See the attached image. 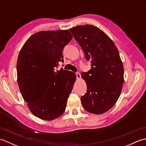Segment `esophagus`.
Instances as JSON below:
<instances>
[{"mask_svg":"<svg viewBox=\"0 0 146 146\" xmlns=\"http://www.w3.org/2000/svg\"><path fill=\"white\" fill-rule=\"evenodd\" d=\"M76 78L78 80L81 78V75H80V73L79 72L76 73Z\"/></svg>","mask_w":146,"mask_h":146,"instance_id":"obj_1","label":"esophagus"}]
</instances>
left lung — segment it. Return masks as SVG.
<instances>
[{"mask_svg": "<svg viewBox=\"0 0 146 146\" xmlns=\"http://www.w3.org/2000/svg\"><path fill=\"white\" fill-rule=\"evenodd\" d=\"M81 46L91 69L83 72L86 94L81 97L83 108L92 113L102 114L113 107L122 91L123 66L113 42L101 29L93 25L69 29Z\"/></svg>", "mask_w": 146, "mask_h": 146, "instance_id": "8db88e82", "label": "left lung"}]
</instances>
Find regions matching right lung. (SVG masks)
I'll list each match as a JSON object with an SVG mask.
<instances>
[{"mask_svg": "<svg viewBox=\"0 0 146 146\" xmlns=\"http://www.w3.org/2000/svg\"><path fill=\"white\" fill-rule=\"evenodd\" d=\"M73 36L68 30L34 34L24 43L17 61V83L22 96L34 115L51 120L66 108L76 80L75 73L56 71L64 46Z\"/></svg>", "mask_w": 146, "mask_h": 146, "instance_id": "right-lung-1", "label": "right lung"}]
</instances>
